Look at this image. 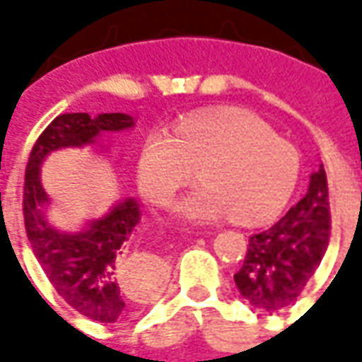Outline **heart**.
<instances>
[{"instance_id": "1", "label": "heart", "mask_w": 362, "mask_h": 362, "mask_svg": "<svg viewBox=\"0 0 362 362\" xmlns=\"http://www.w3.org/2000/svg\"><path fill=\"white\" fill-rule=\"evenodd\" d=\"M298 151L256 116L236 108L180 119L173 135L151 134L137 155V186L155 205L168 204L194 178L197 186L174 205L194 225L235 217L244 225L272 219L298 178Z\"/></svg>"}]
</instances>
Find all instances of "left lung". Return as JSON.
<instances>
[{
    "mask_svg": "<svg viewBox=\"0 0 362 362\" xmlns=\"http://www.w3.org/2000/svg\"><path fill=\"white\" fill-rule=\"evenodd\" d=\"M332 233L324 165L310 176L306 196L272 228L250 236L238 293L258 310L277 312L300 296L326 254Z\"/></svg>",
    "mask_w": 362,
    "mask_h": 362,
    "instance_id": "obj_1",
    "label": "left lung"
}]
</instances>
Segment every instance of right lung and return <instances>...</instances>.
I'll list each match as a JSON object with an SVG mask.
<instances>
[{"label":"right lung","mask_w":362,"mask_h":362,"mask_svg":"<svg viewBox=\"0 0 362 362\" xmlns=\"http://www.w3.org/2000/svg\"><path fill=\"white\" fill-rule=\"evenodd\" d=\"M132 126L134 118L119 112L59 114L38 135L25 173L23 215L36 259L58 295L79 314L100 324H119L141 310L143 300L122 285L119 275L134 272L155 287L163 275V262L147 254L132 259L126 256L127 243L141 219L139 204L132 197L79 230L66 233L54 227L46 217L48 194L40 182V165L52 151L83 147L95 143L103 132H122Z\"/></svg>","instance_id":"1"}]
</instances>
